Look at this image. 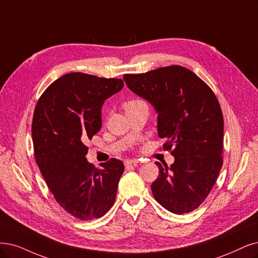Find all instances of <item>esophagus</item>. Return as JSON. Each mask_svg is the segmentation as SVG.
<instances>
[{
  "label": "esophagus",
  "mask_w": 258,
  "mask_h": 258,
  "mask_svg": "<svg viewBox=\"0 0 258 258\" xmlns=\"http://www.w3.org/2000/svg\"><path fill=\"white\" fill-rule=\"evenodd\" d=\"M139 163L138 159H127L125 160V165H133V166H137Z\"/></svg>",
  "instance_id": "34e87169"
}]
</instances>
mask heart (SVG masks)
Instances as JSON below:
<instances>
[{
  "mask_svg": "<svg viewBox=\"0 0 258 258\" xmlns=\"http://www.w3.org/2000/svg\"><path fill=\"white\" fill-rule=\"evenodd\" d=\"M141 104H145V102H142L140 100H131V101H127L125 104H124V108H125V110L130 109V108H134L136 106H138V105H141Z\"/></svg>",
  "mask_w": 258,
  "mask_h": 258,
  "instance_id": "1",
  "label": "heart"
}]
</instances>
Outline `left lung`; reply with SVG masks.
<instances>
[{
  "label": "left lung",
  "instance_id": "obj_1",
  "mask_svg": "<svg viewBox=\"0 0 258 258\" xmlns=\"http://www.w3.org/2000/svg\"><path fill=\"white\" fill-rule=\"evenodd\" d=\"M127 87L153 105L157 131L174 163L156 161L159 175L151 189L167 211H195L213 189L223 164V114L209 86L182 66L124 74Z\"/></svg>",
  "mask_w": 258,
  "mask_h": 258
}]
</instances>
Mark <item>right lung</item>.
Wrapping results in <instances>:
<instances>
[{
  "mask_svg": "<svg viewBox=\"0 0 258 258\" xmlns=\"http://www.w3.org/2000/svg\"><path fill=\"white\" fill-rule=\"evenodd\" d=\"M123 86L120 79L68 73L45 89L35 107L36 163L57 203L80 220L101 218L116 200L123 163L111 158L97 169L86 158L85 142L102 126L104 101Z\"/></svg>",
  "mask_w": 258,
  "mask_h": 258,
  "instance_id": "obj_1",
  "label": "right lung"
}]
</instances>
